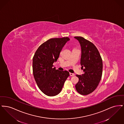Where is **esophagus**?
I'll use <instances>...</instances> for the list:
<instances>
[{
  "label": "esophagus",
  "instance_id": "1",
  "mask_svg": "<svg viewBox=\"0 0 124 124\" xmlns=\"http://www.w3.org/2000/svg\"><path fill=\"white\" fill-rule=\"evenodd\" d=\"M70 76H75V74H74V73H70Z\"/></svg>",
  "mask_w": 124,
  "mask_h": 124
}]
</instances>
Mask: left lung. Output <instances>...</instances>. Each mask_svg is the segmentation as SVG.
Here are the masks:
<instances>
[{
  "instance_id": "1",
  "label": "left lung",
  "mask_w": 124,
  "mask_h": 124,
  "mask_svg": "<svg viewBox=\"0 0 124 124\" xmlns=\"http://www.w3.org/2000/svg\"><path fill=\"white\" fill-rule=\"evenodd\" d=\"M74 38L79 41L81 47L80 64L84 71L82 75H76L79 80L75 88L79 94L87 95L94 91L100 82L102 75V59L98 49L93 43L82 37Z\"/></svg>"
}]
</instances>
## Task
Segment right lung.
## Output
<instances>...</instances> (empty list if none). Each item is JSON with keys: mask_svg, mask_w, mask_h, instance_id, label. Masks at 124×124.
<instances>
[{"mask_svg": "<svg viewBox=\"0 0 124 124\" xmlns=\"http://www.w3.org/2000/svg\"><path fill=\"white\" fill-rule=\"evenodd\" d=\"M70 39L68 37L52 38L41 44L33 57L32 71L39 89L48 96L57 95L70 76L67 71L53 68V63L59 57L62 48Z\"/></svg>", "mask_w": 124, "mask_h": 124, "instance_id": "1", "label": "right lung"}]
</instances>
